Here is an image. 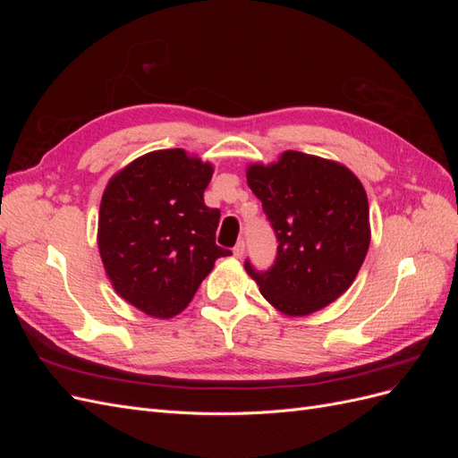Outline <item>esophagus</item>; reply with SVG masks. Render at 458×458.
<instances>
[{
    "mask_svg": "<svg viewBox=\"0 0 458 458\" xmlns=\"http://www.w3.org/2000/svg\"><path fill=\"white\" fill-rule=\"evenodd\" d=\"M244 252H246V242H244V241H239L237 244H234V248H233V254L237 256V258H242Z\"/></svg>",
    "mask_w": 458,
    "mask_h": 458,
    "instance_id": "1",
    "label": "esophagus"
}]
</instances>
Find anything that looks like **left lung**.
Segmentation results:
<instances>
[{
	"mask_svg": "<svg viewBox=\"0 0 458 458\" xmlns=\"http://www.w3.org/2000/svg\"><path fill=\"white\" fill-rule=\"evenodd\" d=\"M246 177L276 237L271 267L244 261L261 296L288 315L313 313L342 296L370 242L361 182L336 162L298 150L250 165Z\"/></svg>",
	"mask_w": 458,
	"mask_h": 458,
	"instance_id": "obj_1",
	"label": "left lung"
}]
</instances>
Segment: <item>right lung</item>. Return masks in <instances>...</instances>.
Here are the masks:
<instances>
[{
  "label": "right lung",
  "instance_id": "add662e5",
  "mask_svg": "<svg viewBox=\"0 0 458 458\" xmlns=\"http://www.w3.org/2000/svg\"><path fill=\"white\" fill-rule=\"evenodd\" d=\"M212 165L182 148L148 152L116 174L99 212V252L116 293L150 317L183 311L214 261L221 212L204 204Z\"/></svg>",
  "mask_w": 458,
  "mask_h": 458
}]
</instances>
